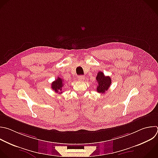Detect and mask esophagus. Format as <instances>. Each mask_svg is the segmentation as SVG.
<instances>
[{
	"mask_svg": "<svg viewBox=\"0 0 158 158\" xmlns=\"http://www.w3.org/2000/svg\"><path fill=\"white\" fill-rule=\"evenodd\" d=\"M77 80L79 81H84L85 80V77L83 76H79L77 77Z\"/></svg>",
	"mask_w": 158,
	"mask_h": 158,
	"instance_id": "obj_1",
	"label": "esophagus"
}]
</instances>
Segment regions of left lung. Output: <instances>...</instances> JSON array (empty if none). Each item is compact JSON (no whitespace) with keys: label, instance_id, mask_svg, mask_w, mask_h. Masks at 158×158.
Wrapping results in <instances>:
<instances>
[{"label":"left lung","instance_id":"left-lung-1","mask_svg":"<svg viewBox=\"0 0 158 158\" xmlns=\"http://www.w3.org/2000/svg\"><path fill=\"white\" fill-rule=\"evenodd\" d=\"M96 80L98 85L97 91L98 93H105L110 86L112 79L109 76H106L102 71H99L97 75Z\"/></svg>","mask_w":158,"mask_h":158}]
</instances>
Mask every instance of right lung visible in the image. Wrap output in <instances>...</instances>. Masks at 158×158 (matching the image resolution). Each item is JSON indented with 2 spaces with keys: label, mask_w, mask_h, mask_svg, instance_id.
<instances>
[{
  "label": "right lung",
  "mask_w": 158,
  "mask_h": 158,
  "mask_svg": "<svg viewBox=\"0 0 158 158\" xmlns=\"http://www.w3.org/2000/svg\"><path fill=\"white\" fill-rule=\"evenodd\" d=\"M64 81L60 78L58 77L55 81L51 84V89L56 92H59V94H62V88L64 85Z\"/></svg>",
  "instance_id": "right-lung-1"
}]
</instances>
